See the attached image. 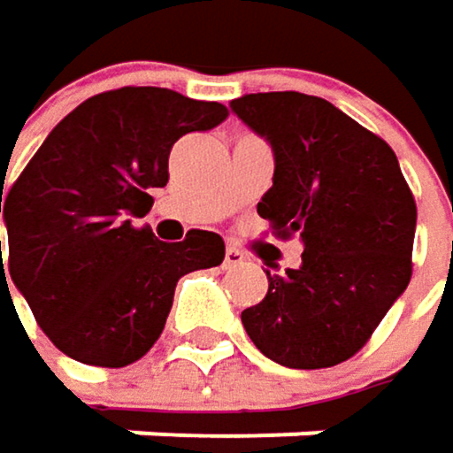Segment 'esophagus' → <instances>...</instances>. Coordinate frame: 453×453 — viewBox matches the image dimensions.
I'll return each mask as SVG.
<instances>
[{"instance_id":"obj_1","label":"esophagus","mask_w":453,"mask_h":453,"mask_svg":"<svg viewBox=\"0 0 453 453\" xmlns=\"http://www.w3.org/2000/svg\"><path fill=\"white\" fill-rule=\"evenodd\" d=\"M248 258H245V253L237 248V245H226V253H224V266L226 269H234V266H242Z\"/></svg>"}]
</instances>
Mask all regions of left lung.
<instances>
[{
  "label": "left lung",
  "instance_id": "obj_1",
  "mask_svg": "<svg viewBox=\"0 0 453 453\" xmlns=\"http://www.w3.org/2000/svg\"><path fill=\"white\" fill-rule=\"evenodd\" d=\"M229 108L274 152L258 216L303 242L298 269L266 272L269 293L242 311V327L282 366H335L369 340L411 280V189L395 152L322 97L261 92Z\"/></svg>",
  "mask_w": 453,
  "mask_h": 453
}]
</instances>
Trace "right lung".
I'll return each mask as SVG.
<instances>
[{
	"mask_svg": "<svg viewBox=\"0 0 453 453\" xmlns=\"http://www.w3.org/2000/svg\"><path fill=\"white\" fill-rule=\"evenodd\" d=\"M226 118L219 103L160 87H123L81 103L44 139L12 184L4 211L10 282L65 356L126 366L160 338L176 282L224 261L216 232L192 229L160 242L134 226L168 181V152L192 131Z\"/></svg>",
	"mask_w": 453,
	"mask_h": 453,
	"instance_id": "obj_1",
	"label": "right lung"
}]
</instances>
